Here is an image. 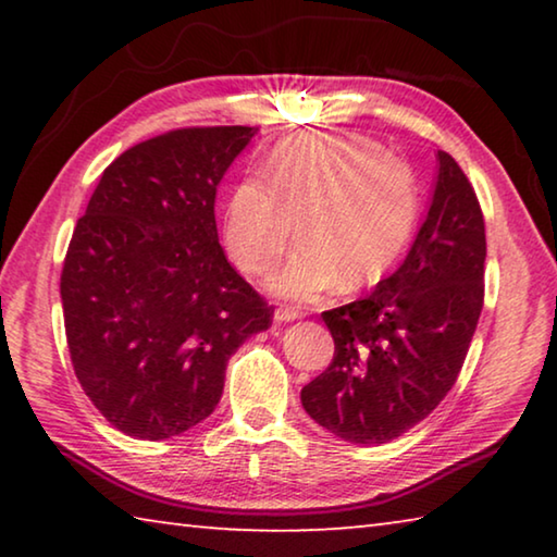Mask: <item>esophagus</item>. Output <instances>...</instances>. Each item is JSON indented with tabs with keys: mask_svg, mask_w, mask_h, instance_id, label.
<instances>
[{
	"mask_svg": "<svg viewBox=\"0 0 557 557\" xmlns=\"http://www.w3.org/2000/svg\"><path fill=\"white\" fill-rule=\"evenodd\" d=\"M301 317V312L297 307H287V305H280L277 309H275V319L277 322H295V319H299Z\"/></svg>",
	"mask_w": 557,
	"mask_h": 557,
	"instance_id": "obj_1",
	"label": "esophagus"
}]
</instances>
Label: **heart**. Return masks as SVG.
Wrapping results in <instances>:
<instances>
[{"mask_svg":"<svg viewBox=\"0 0 557 557\" xmlns=\"http://www.w3.org/2000/svg\"><path fill=\"white\" fill-rule=\"evenodd\" d=\"M265 178H245L225 209V248L245 272H265L292 231L301 240L270 285L314 299L338 280L356 289L379 280L408 245L420 186L408 159L361 135L312 132L270 157Z\"/></svg>","mask_w":557,"mask_h":557,"instance_id":"1","label":"heart"}]
</instances>
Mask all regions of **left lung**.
Wrapping results in <instances>:
<instances>
[{"label": "left lung", "mask_w": 557, "mask_h": 557, "mask_svg": "<svg viewBox=\"0 0 557 557\" xmlns=\"http://www.w3.org/2000/svg\"><path fill=\"white\" fill-rule=\"evenodd\" d=\"M437 159L428 219L398 272L322 312L334 358L301 388V405L351 445H383L425 420L457 383L482 314V206L455 157Z\"/></svg>", "instance_id": "obj_1"}]
</instances>
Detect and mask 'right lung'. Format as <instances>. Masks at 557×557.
<instances>
[{
	"mask_svg": "<svg viewBox=\"0 0 557 557\" xmlns=\"http://www.w3.org/2000/svg\"><path fill=\"white\" fill-rule=\"evenodd\" d=\"M258 127H178L106 166L61 272L75 379L112 428L166 440L209 418L272 309L225 258L215 186Z\"/></svg>",
	"mask_w": 557,
	"mask_h": 557,
	"instance_id": "right-lung-1",
	"label": "right lung"
}]
</instances>
